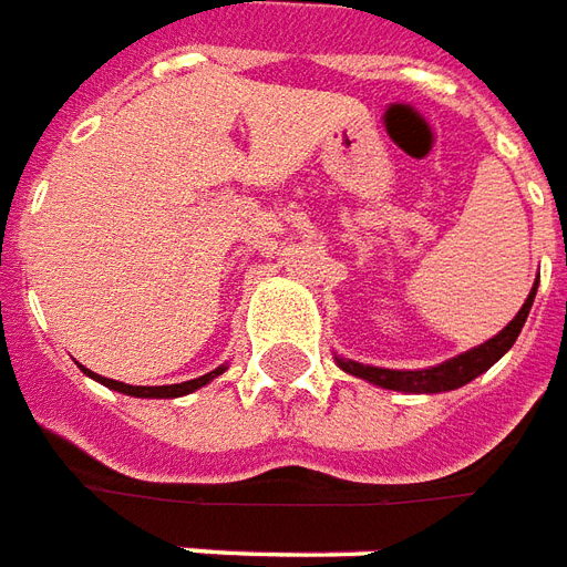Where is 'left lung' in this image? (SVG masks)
Returning <instances> with one entry per match:
<instances>
[{
  "mask_svg": "<svg viewBox=\"0 0 567 567\" xmlns=\"http://www.w3.org/2000/svg\"><path fill=\"white\" fill-rule=\"evenodd\" d=\"M534 292H537V284L528 292V299L519 308V315L509 320L507 327L497 332L495 339H488L480 348L473 351H464V354L445 360L440 367L431 369H381V367H363V363H354V360H344V357H336L344 372H351L357 379L369 381V384H379V388H388V391H403V393H440V391H455L461 384H467L476 375H483L485 369H492L513 348V341L519 339L522 327H525V317L532 311Z\"/></svg>",
  "mask_w": 567,
  "mask_h": 567,
  "instance_id": "1",
  "label": "left lung"
}]
</instances>
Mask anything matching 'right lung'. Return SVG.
Returning <instances> with one entry per match:
<instances>
[{
  "instance_id": "obj_1",
  "label": "right lung",
  "mask_w": 567,
  "mask_h": 567,
  "mask_svg": "<svg viewBox=\"0 0 567 567\" xmlns=\"http://www.w3.org/2000/svg\"><path fill=\"white\" fill-rule=\"evenodd\" d=\"M87 372V369H84ZM226 372V367L213 369V372H207V375H200V379H192V381H183V384H162V388H140V384H124V381H112V379H100V375H94V372H87L91 379H97L100 384H106V388H112V391L118 393H127V396H148V400H174V396H186V393L198 391V388H204L207 381H213L216 375H223Z\"/></svg>"
}]
</instances>
